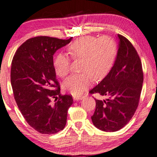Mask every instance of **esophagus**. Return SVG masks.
<instances>
[{"instance_id":"esophagus-1","label":"esophagus","mask_w":157,"mask_h":157,"mask_svg":"<svg viewBox=\"0 0 157 157\" xmlns=\"http://www.w3.org/2000/svg\"><path fill=\"white\" fill-rule=\"evenodd\" d=\"M83 97H82V96H74V99L75 101H79L83 99Z\"/></svg>"}]
</instances>
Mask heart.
<instances>
[{"instance_id": "heart-1", "label": "heart", "mask_w": 157, "mask_h": 157, "mask_svg": "<svg viewBox=\"0 0 157 157\" xmlns=\"http://www.w3.org/2000/svg\"><path fill=\"white\" fill-rule=\"evenodd\" d=\"M68 53L75 61L81 60L80 71L63 83V89L75 96H80L91 85L94 78L100 80L109 72L117 58L118 47L109 36L97 38L86 36L78 38L68 46ZM53 67L58 76L64 78L71 71V60L67 55L59 53L53 60Z\"/></svg>"}]
</instances>
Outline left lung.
Segmentation results:
<instances>
[{
    "instance_id": "obj_1",
    "label": "left lung",
    "mask_w": 157,
    "mask_h": 157,
    "mask_svg": "<svg viewBox=\"0 0 157 157\" xmlns=\"http://www.w3.org/2000/svg\"><path fill=\"white\" fill-rule=\"evenodd\" d=\"M119 48L114 64L106 76L89 93L107 96L96 99L91 120L104 132H117L132 119L138 107L144 81L142 65L138 53L129 40L118 34Z\"/></svg>"
}]
</instances>
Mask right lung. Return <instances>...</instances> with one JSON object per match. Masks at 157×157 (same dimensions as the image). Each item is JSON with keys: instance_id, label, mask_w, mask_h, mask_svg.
<instances>
[{"instance_id": "obj_1", "label": "right lung", "mask_w": 157, "mask_h": 157, "mask_svg": "<svg viewBox=\"0 0 157 157\" xmlns=\"http://www.w3.org/2000/svg\"><path fill=\"white\" fill-rule=\"evenodd\" d=\"M71 39L30 38L19 47L13 59L10 82L15 100L27 123L40 134H56L66 126L73 98L60 94L53 56Z\"/></svg>"}]
</instances>
